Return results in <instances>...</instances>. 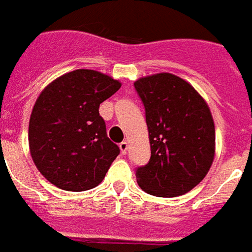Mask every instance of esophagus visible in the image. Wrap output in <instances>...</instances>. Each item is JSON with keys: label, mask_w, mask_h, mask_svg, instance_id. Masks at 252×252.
Here are the masks:
<instances>
[{"label": "esophagus", "mask_w": 252, "mask_h": 252, "mask_svg": "<svg viewBox=\"0 0 252 252\" xmlns=\"http://www.w3.org/2000/svg\"><path fill=\"white\" fill-rule=\"evenodd\" d=\"M119 147H120V151H122L123 155H126V152H128V143L126 141H122V143L119 144Z\"/></svg>", "instance_id": "1"}]
</instances>
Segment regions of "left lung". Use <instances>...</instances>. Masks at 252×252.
I'll list each match as a JSON object with an SVG mask.
<instances>
[{"instance_id":"8db88e82","label":"left lung","mask_w":252,"mask_h":252,"mask_svg":"<svg viewBox=\"0 0 252 252\" xmlns=\"http://www.w3.org/2000/svg\"><path fill=\"white\" fill-rule=\"evenodd\" d=\"M145 108L151 158L136 168L140 188L156 197H177L202 181L214 160L210 109L188 82L156 74L134 82Z\"/></svg>"}]
</instances>
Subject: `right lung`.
Masks as SVG:
<instances>
[{
    "label": "right lung",
    "instance_id": "right-lung-1",
    "mask_svg": "<svg viewBox=\"0 0 252 252\" xmlns=\"http://www.w3.org/2000/svg\"><path fill=\"white\" fill-rule=\"evenodd\" d=\"M122 84L94 70H75L50 83L29 123L32 161L59 189L84 191L103 181L120 149L107 136L99 105Z\"/></svg>",
    "mask_w": 252,
    "mask_h": 252
}]
</instances>
